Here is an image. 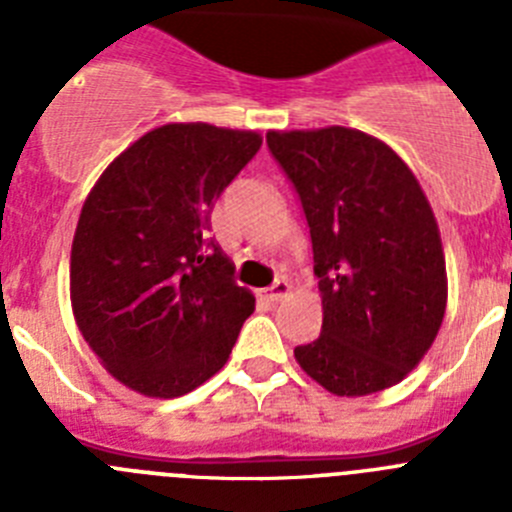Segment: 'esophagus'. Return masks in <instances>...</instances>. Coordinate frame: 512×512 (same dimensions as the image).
I'll return each instance as SVG.
<instances>
[{
    "label": "esophagus",
    "mask_w": 512,
    "mask_h": 512,
    "mask_svg": "<svg viewBox=\"0 0 512 512\" xmlns=\"http://www.w3.org/2000/svg\"><path fill=\"white\" fill-rule=\"evenodd\" d=\"M289 289H292V287H289L287 279H277V282L271 284V287L261 289L259 297H261V300H266V302H271V305H274V302H279L282 297L289 295Z\"/></svg>",
    "instance_id": "34e87169"
}]
</instances>
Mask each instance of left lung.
I'll list each match as a JSON object with an SVG mask.
<instances>
[{
  "label": "left lung",
  "instance_id": "obj_1",
  "mask_svg": "<svg viewBox=\"0 0 512 512\" xmlns=\"http://www.w3.org/2000/svg\"><path fill=\"white\" fill-rule=\"evenodd\" d=\"M266 146L302 202L323 328L297 364L338 397L408 377L446 312V261L408 164L361 130H269Z\"/></svg>",
  "mask_w": 512,
  "mask_h": 512
}]
</instances>
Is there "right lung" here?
I'll return each instance as SVG.
<instances>
[{
  "instance_id": "1",
  "label": "right lung",
  "mask_w": 512,
  "mask_h": 512,
  "mask_svg": "<svg viewBox=\"0 0 512 512\" xmlns=\"http://www.w3.org/2000/svg\"><path fill=\"white\" fill-rule=\"evenodd\" d=\"M261 148L253 130L171 122L112 161L81 207L71 307L104 369L148 397H179L223 369L253 295L210 215Z\"/></svg>"
}]
</instances>
